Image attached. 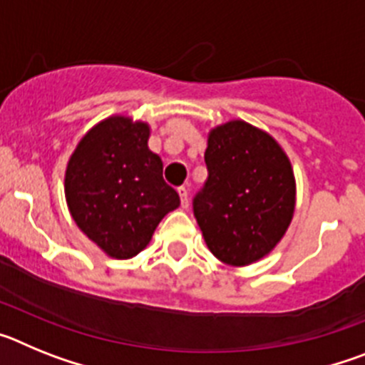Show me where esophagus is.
<instances>
[{
	"instance_id": "1",
	"label": "esophagus",
	"mask_w": 365,
	"mask_h": 365,
	"mask_svg": "<svg viewBox=\"0 0 365 365\" xmlns=\"http://www.w3.org/2000/svg\"><path fill=\"white\" fill-rule=\"evenodd\" d=\"M177 192H179V195H180V206H182V208H188V205H190L188 190H186L185 186H182V188H179V190H177Z\"/></svg>"
}]
</instances>
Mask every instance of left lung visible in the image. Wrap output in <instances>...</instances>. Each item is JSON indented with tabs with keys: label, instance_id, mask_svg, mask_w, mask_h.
I'll use <instances>...</instances> for the list:
<instances>
[{
	"label": "left lung",
	"instance_id": "left-lung-1",
	"mask_svg": "<svg viewBox=\"0 0 365 365\" xmlns=\"http://www.w3.org/2000/svg\"><path fill=\"white\" fill-rule=\"evenodd\" d=\"M208 177L193 197V215L217 259L250 265L272 250L294 214V175L265 131L243 120L219 125L205 151Z\"/></svg>",
	"mask_w": 365,
	"mask_h": 365
}]
</instances>
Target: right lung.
Instances as JSON below:
<instances>
[{
    "mask_svg": "<svg viewBox=\"0 0 365 365\" xmlns=\"http://www.w3.org/2000/svg\"><path fill=\"white\" fill-rule=\"evenodd\" d=\"M148 137L144 122L111 117L80 140L67 164L66 199L74 222L117 259L137 256L160 219L180 205Z\"/></svg>",
    "mask_w": 365,
    "mask_h": 365,
    "instance_id": "1",
    "label": "right lung"
}]
</instances>
